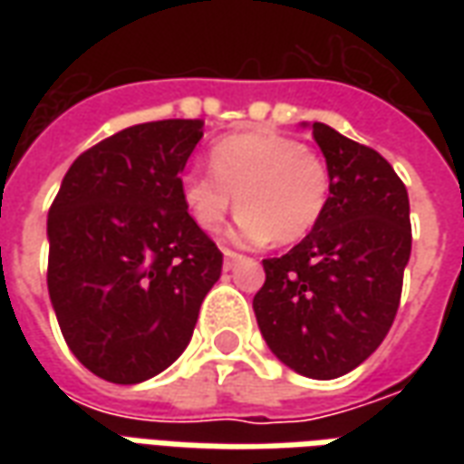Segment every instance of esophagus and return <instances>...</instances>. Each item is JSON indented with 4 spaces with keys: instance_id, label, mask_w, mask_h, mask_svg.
<instances>
[{
    "instance_id": "1",
    "label": "esophagus",
    "mask_w": 464,
    "mask_h": 464,
    "mask_svg": "<svg viewBox=\"0 0 464 464\" xmlns=\"http://www.w3.org/2000/svg\"><path fill=\"white\" fill-rule=\"evenodd\" d=\"M241 261H246V256H243V253H236L231 251V248H223V268H226V271H231L233 266Z\"/></svg>"
}]
</instances>
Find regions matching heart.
Wrapping results in <instances>:
<instances>
[{"mask_svg":"<svg viewBox=\"0 0 464 464\" xmlns=\"http://www.w3.org/2000/svg\"><path fill=\"white\" fill-rule=\"evenodd\" d=\"M211 173L181 176V201L203 231L221 228L238 203L233 238L243 243L305 238L331 203V169L321 153L278 131L223 136L208 151Z\"/></svg>","mask_w":464,"mask_h":464,"instance_id":"heart-1","label":"heart"}]
</instances>
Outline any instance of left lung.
<instances>
[{
  "label": "left lung",
  "mask_w": 464,
  "mask_h": 464,
  "mask_svg": "<svg viewBox=\"0 0 464 464\" xmlns=\"http://www.w3.org/2000/svg\"><path fill=\"white\" fill-rule=\"evenodd\" d=\"M313 139L331 169L321 223L281 258H266L253 298L273 355L305 378H341L385 341L410 261L405 183L378 151L328 123Z\"/></svg>",
  "instance_id": "left-lung-1"
}]
</instances>
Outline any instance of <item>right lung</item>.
I'll list each match as a JSON object with an SVG mask.
<instances>
[{
    "label": "right lung",
    "mask_w": 464,
    "mask_h": 464,
    "mask_svg": "<svg viewBox=\"0 0 464 464\" xmlns=\"http://www.w3.org/2000/svg\"><path fill=\"white\" fill-rule=\"evenodd\" d=\"M203 121L129 126L66 171L49 208L46 285L76 360L133 385L181 355L221 278L223 253L181 201Z\"/></svg>",
    "instance_id": "right-lung-1"
}]
</instances>
